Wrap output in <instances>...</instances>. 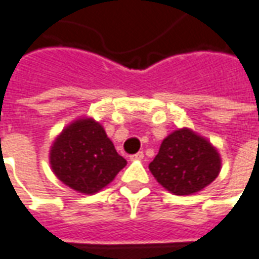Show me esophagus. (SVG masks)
I'll return each mask as SVG.
<instances>
[{
	"mask_svg": "<svg viewBox=\"0 0 259 259\" xmlns=\"http://www.w3.org/2000/svg\"><path fill=\"white\" fill-rule=\"evenodd\" d=\"M143 158H144L143 151H139V152H136V154H133V155H130V161H141Z\"/></svg>",
	"mask_w": 259,
	"mask_h": 259,
	"instance_id": "34e87169",
	"label": "esophagus"
}]
</instances>
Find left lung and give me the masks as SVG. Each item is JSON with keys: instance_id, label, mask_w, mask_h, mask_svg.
<instances>
[{"instance_id": "left-lung-1", "label": "left lung", "mask_w": 259, "mask_h": 259, "mask_svg": "<svg viewBox=\"0 0 259 259\" xmlns=\"http://www.w3.org/2000/svg\"><path fill=\"white\" fill-rule=\"evenodd\" d=\"M150 170L159 185L176 195L194 194L221 172V157L209 141L193 130H175L162 141Z\"/></svg>"}]
</instances>
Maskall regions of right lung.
Instances as JSON below:
<instances>
[{
	"label": "right lung",
	"mask_w": 259,
	"mask_h": 259,
	"mask_svg": "<svg viewBox=\"0 0 259 259\" xmlns=\"http://www.w3.org/2000/svg\"><path fill=\"white\" fill-rule=\"evenodd\" d=\"M50 163L62 183L83 194H94L115 179L126 159L116 152L101 124L81 118L55 139Z\"/></svg>",
	"instance_id": "right-lung-1"
}]
</instances>
